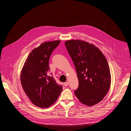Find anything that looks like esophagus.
<instances>
[{"label": "esophagus", "mask_w": 131, "mask_h": 131, "mask_svg": "<svg viewBox=\"0 0 131 131\" xmlns=\"http://www.w3.org/2000/svg\"><path fill=\"white\" fill-rule=\"evenodd\" d=\"M68 84H69V83H68V82H65V83H64V85L65 86H67L68 85Z\"/></svg>", "instance_id": "34e87169"}]
</instances>
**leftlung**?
I'll return each instance as SVG.
<instances>
[{
    "label": "left lung",
    "mask_w": 131,
    "mask_h": 131,
    "mask_svg": "<svg viewBox=\"0 0 131 131\" xmlns=\"http://www.w3.org/2000/svg\"><path fill=\"white\" fill-rule=\"evenodd\" d=\"M79 79L74 93L87 106L100 102L107 93L111 77L107 60L102 52L92 44L78 40L65 42Z\"/></svg>",
    "instance_id": "8db88e82"
}]
</instances>
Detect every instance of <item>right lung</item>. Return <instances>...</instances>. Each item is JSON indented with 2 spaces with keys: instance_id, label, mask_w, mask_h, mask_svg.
<instances>
[{
  "instance_id": "add662e5",
  "label": "right lung",
  "mask_w": 131,
  "mask_h": 131,
  "mask_svg": "<svg viewBox=\"0 0 131 131\" xmlns=\"http://www.w3.org/2000/svg\"><path fill=\"white\" fill-rule=\"evenodd\" d=\"M60 41L46 42L33 49L27 57L20 74V82L27 96L40 108H48L57 100L63 86L49 74V60Z\"/></svg>"
}]
</instances>
